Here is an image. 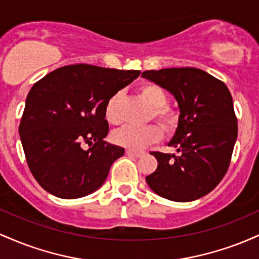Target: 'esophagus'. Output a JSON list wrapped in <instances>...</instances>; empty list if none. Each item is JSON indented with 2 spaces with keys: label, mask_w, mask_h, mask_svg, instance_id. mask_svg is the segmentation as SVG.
<instances>
[{
  "label": "esophagus",
  "mask_w": 259,
  "mask_h": 259,
  "mask_svg": "<svg viewBox=\"0 0 259 259\" xmlns=\"http://www.w3.org/2000/svg\"><path fill=\"white\" fill-rule=\"evenodd\" d=\"M126 154L127 156H133V157H136V158H139V157H141L144 152L142 151H134V150H126Z\"/></svg>",
  "instance_id": "esophagus-1"
}]
</instances>
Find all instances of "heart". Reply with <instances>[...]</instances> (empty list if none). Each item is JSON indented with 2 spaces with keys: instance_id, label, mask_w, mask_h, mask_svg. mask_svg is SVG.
I'll use <instances>...</instances> for the list:
<instances>
[{
  "instance_id": "b5f03b06",
  "label": "heart",
  "mask_w": 259,
  "mask_h": 259,
  "mask_svg": "<svg viewBox=\"0 0 259 259\" xmlns=\"http://www.w3.org/2000/svg\"><path fill=\"white\" fill-rule=\"evenodd\" d=\"M142 97L152 106L151 117H153L167 133L177 129L179 124V114L175 109L167 106L168 96L164 89L154 82H145L140 86ZM121 92H115L107 101L105 107L106 119L111 124H120L123 120L120 112ZM162 138V130L157 124H148L144 126L126 125L113 134V140L119 146L129 150H140L146 145L153 144Z\"/></svg>"
}]
</instances>
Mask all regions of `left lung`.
<instances>
[{"mask_svg":"<svg viewBox=\"0 0 259 259\" xmlns=\"http://www.w3.org/2000/svg\"><path fill=\"white\" fill-rule=\"evenodd\" d=\"M142 76L168 90L179 106V124L168 146L180 154L151 152L158 165L146 177L167 200L190 202L221 183L237 138L233 97L224 82L197 68L146 70Z\"/></svg>","mask_w":259,"mask_h":259,"instance_id":"1","label":"left lung"}]
</instances>
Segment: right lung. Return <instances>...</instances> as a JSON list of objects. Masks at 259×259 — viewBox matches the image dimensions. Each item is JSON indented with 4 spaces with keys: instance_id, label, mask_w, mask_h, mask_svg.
I'll use <instances>...</instances> for the list:
<instances>
[{
    "instance_id": "right-lung-1",
    "label": "right lung",
    "mask_w": 259,
    "mask_h": 259,
    "mask_svg": "<svg viewBox=\"0 0 259 259\" xmlns=\"http://www.w3.org/2000/svg\"><path fill=\"white\" fill-rule=\"evenodd\" d=\"M90 64L58 68L35 82L19 125L26 163L42 189L59 198L84 197L105 183L124 148L105 139V107L140 75ZM82 142L92 143L85 151Z\"/></svg>"
}]
</instances>
